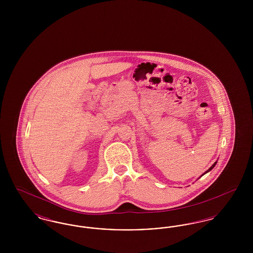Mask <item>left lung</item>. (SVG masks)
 I'll use <instances>...</instances> for the list:
<instances>
[{"instance_id":"1","label":"left lung","mask_w":253,"mask_h":253,"mask_svg":"<svg viewBox=\"0 0 253 253\" xmlns=\"http://www.w3.org/2000/svg\"><path fill=\"white\" fill-rule=\"evenodd\" d=\"M216 163L217 162H215V163H214V164H213V165H212V166H211V168L209 169H208V170H207V171H206V172H208V171H210V170H211V169H212L214 168V166H215V165H216ZM206 172H205V173H206ZM204 173V174H205ZM202 175H203V174H202Z\"/></svg>"}]
</instances>
